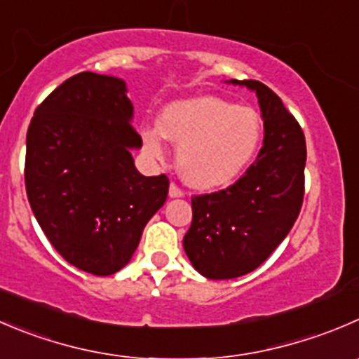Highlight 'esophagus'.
<instances>
[{
  "label": "esophagus",
  "mask_w": 359,
  "mask_h": 359,
  "mask_svg": "<svg viewBox=\"0 0 359 359\" xmlns=\"http://www.w3.org/2000/svg\"><path fill=\"white\" fill-rule=\"evenodd\" d=\"M168 194H170V198H182L184 196V191L179 189V187H177L175 184H170Z\"/></svg>",
  "instance_id": "1"
}]
</instances>
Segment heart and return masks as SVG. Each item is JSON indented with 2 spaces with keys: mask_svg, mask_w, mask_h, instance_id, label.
Masks as SVG:
<instances>
[{
  "mask_svg": "<svg viewBox=\"0 0 359 359\" xmlns=\"http://www.w3.org/2000/svg\"><path fill=\"white\" fill-rule=\"evenodd\" d=\"M261 119L249 107L217 96L172 102L159 128L142 131L144 149L156 159L166 154L165 138L177 145V172L187 186L221 189L247 170L261 144Z\"/></svg>",
  "mask_w": 359,
  "mask_h": 359,
  "instance_id": "heart-1",
  "label": "heart"
}]
</instances>
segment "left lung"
<instances>
[{
  "mask_svg": "<svg viewBox=\"0 0 359 359\" xmlns=\"http://www.w3.org/2000/svg\"><path fill=\"white\" fill-rule=\"evenodd\" d=\"M226 83L256 93L263 147L233 186L191 200L184 250L194 270L212 280L252 272L280 245L300 214L307 161L304 131L270 87L257 80Z\"/></svg>",
  "mask_w": 359,
  "mask_h": 359,
  "instance_id": "8db88e82",
  "label": "left lung"
}]
</instances>
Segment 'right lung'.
Here are the masks:
<instances>
[{"mask_svg": "<svg viewBox=\"0 0 359 359\" xmlns=\"http://www.w3.org/2000/svg\"><path fill=\"white\" fill-rule=\"evenodd\" d=\"M133 103L119 76L82 72L34 110L26 138V191L48 242L93 276L133 257L142 231L165 205L168 179L135 166L142 147Z\"/></svg>", "mask_w": 359, "mask_h": 359, "instance_id": "right-lung-1", "label": "right lung"}]
</instances>
